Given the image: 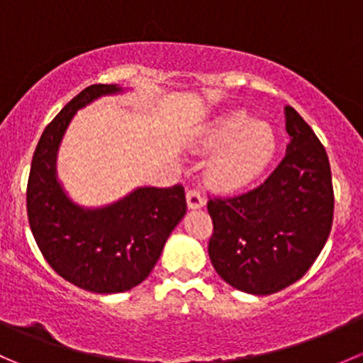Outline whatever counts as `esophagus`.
Segmentation results:
<instances>
[{
    "label": "esophagus",
    "instance_id": "esophagus-1",
    "mask_svg": "<svg viewBox=\"0 0 363 363\" xmlns=\"http://www.w3.org/2000/svg\"><path fill=\"white\" fill-rule=\"evenodd\" d=\"M186 200H188L189 208H200L205 205V196L202 195L200 189H189V191L186 193Z\"/></svg>",
    "mask_w": 363,
    "mask_h": 363
}]
</instances>
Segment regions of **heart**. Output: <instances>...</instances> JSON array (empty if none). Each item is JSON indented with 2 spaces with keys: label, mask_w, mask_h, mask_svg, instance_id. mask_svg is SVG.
Masks as SVG:
<instances>
[{
  "label": "heart",
  "mask_w": 363,
  "mask_h": 363,
  "mask_svg": "<svg viewBox=\"0 0 363 363\" xmlns=\"http://www.w3.org/2000/svg\"><path fill=\"white\" fill-rule=\"evenodd\" d=\"M207 149H218L211 163V179L225 189L240 188L267 167L276 149L272 128L232 112L216 121L205 133Z\"/></svg>",
  "instance_id": "b5f03b06"
}]
</instances>
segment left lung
Masks as SVG:
<instances>
[{
	"label": "left lung",
	"mask_w": 363,
	"mask_h": 363,
	"mask_svg": "<svg viewBox=\"0 0 363 363\" xmlns=\"http://www.w3.org/2000/svg\"><path fill=\"white\" fill-rule=\"evenodd\" d=\"M290 144L276 170L235 196H211L208 256L216 272L240 291L270 295L298 281L318 258L334 221L327 151L294 107Z\"/></svg>",
	"instance_id": "obj_1"
}]
</instances>
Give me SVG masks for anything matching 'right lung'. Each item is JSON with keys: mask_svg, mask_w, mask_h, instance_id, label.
Returning a JSON list of instances; mask_svg holds the SVG:
<instances>
[{"mask_svg": "<svg viewBox=\"0 0 363 363\" xmlns=\"http://www.w3.org/2000/svg\"><path fill=\"white\" fill-rule=\"evenodd\" d=\"M121 91L93 84L47 124L29 170L26 207L38 250L63 279L93 294H121L140 284L186 214L182 184L138 188L104 208H82L56 181V152L77 108Z\"/></svg>", "mask_w": 363, "mask_h": 363, "instance_id": "1", "label": "right lung"}]
</instances>
